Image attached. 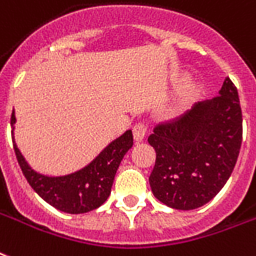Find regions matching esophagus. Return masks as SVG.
<instances>
[{
    "label": "esophagus",
    "mask_w": 256,
    "mask_h": 256,
    "mask_svg": "<svg viewBox=\"0 0 256 256\" xmlns=\"http://www.w3.org/2000/svg\"><path fill=\"white\" fill-rule=\"evenodd\" d=\"M146 132H148V128H146L145 124H136L134 128H132V136H134V140L136 142H141L146 136Z\"/></svg>",
    "instance_id": "obj_1"
}]
</instances>
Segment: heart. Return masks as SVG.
Segmentation results:
<instances>
[{"label": "heart", "instance_id": "b5f03b06", "mask_svg": "<svg viewBox=\"0 0 256 256\" xmlns=\"http://www.w3.org/2000/svg\"><path fill=\"white\" fill-rule=\"evenodd\" d=\"M200 86L198 83H193V82H189L186 84H184L182 90H181V96H182V100L185 103L190 102L193 100L194 98L198 96V94H200Z\"/></svg>", "mask_w": 256, "mask_h": 256}]
</instances>
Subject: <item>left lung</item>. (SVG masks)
Returning a JSON list of instances; mask_svg holds the SVG:
<instances>
[{"label": "left lung", "instance_id": "8db88e82", "mask_svg": "<svg viewBox=\"0 0 256 256\" xmlns=\"http://www.w3.org/2000/svg\"><path fill=\"white\" fill-rule=\"evenodd\" d=\"M243 136L239 95L230 78L219 95L198 102L176 120L161 122L148 138L156 150L149 182L160 202L174 210H196L230 178Z\"/></svg>", "mask_w": 256, "mask_h": 256}]
</instances>
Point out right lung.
<instances>
[{"label":"right lung","instance_id":"right-lung-1","mask_svg":"<svg viewBox=\"0 0 256 256\" xmlns=\"http://www.w3.org/2000/svg\"><path fill=\"white\" fill-rule=\"evenodd\" d=\"M14 124L16 116L13 111L10 116L12 128ZM132 146V130H128L124 136L111 142L92 162L80 170L62 177H48L37 173L29 166L13 138L16 157L29 185L42 200L56 210L67 214H86L96 210L106 202L110 196L115 173L120 168V161Z\"/></svg>","mask_w":256,"mask_h":256}]
</instances>
